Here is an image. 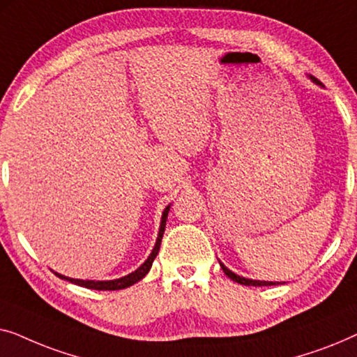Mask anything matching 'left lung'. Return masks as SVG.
I'll use <instances>...</instances> for the list:
<instances>
[{"label": "left lung", "instance_id": "1", "mask_svg": "<svg viewBox=\"0 0 357 357\" xmlns=\"http://www.w3.org/2000/svg\"><path fill=\"white\" fill-rule=\"evenodd\" d=\"M221 268H222V271L227 275V278H231L232 281L238 282V284H243V286H273V284H276V282H270V281H253V280H247V278L237 276L236 273H232L231 270H227V268L224 266L222 263H221Z\"/></svg>", "mask_w": 357, "mask_h": 357}]
</instances>
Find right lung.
Wrapping results in <instances>:
<instances>
[{"label": "right lung", "mask_w": 357, "mask_h": 357, "mask_svg": "<svg viewBox=\"0 0 357 357\" xmlns=\"http://www.w3.org/2000/svg\"><path fill=\"white\" fill-rule=\"evenodd\" d=\"M169 208L167 206L164 209L162 213V221H160V229H159V236H158V242H155L154 245V250L151 253L148 260H146L143 265H141L138 270L130 273L128 276H123L120 278V280H114V281H82V280H73V278H66L63 275H58V278H61V280H66L70 282H75L77 286H82V287H87V289H96V291H119V289H125V287H130L133 286L135 282H138L139 280H143V278L148 275V271L151 270V266H153V261L155 255H158L159 252V247H160V241H162V236H164V229H165V219H167V214H169Z\"/></svg>", "instance_id": "right-lung-1"}]
</instances>
